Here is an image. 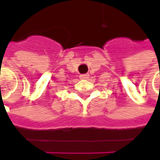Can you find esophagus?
Returning <instances> with one entry per match:
<instances>
[{
  "label": "esophagus",
  "instance_id": "esophagus-1",
  "mask_svg": "<svg viewBox=\"0 0 160 160\" xmlns=\"http://www.w3.org/2000/svg\"><path fill=\"white\" fill-rule=\"evenodd\" d=\"M80 79L85 80V79H87V78L89 77V75H88V74H82V75H80Z\"/></svg>",
  "mask_w": 160,
  "mask_h": 160
}]
</instances>
